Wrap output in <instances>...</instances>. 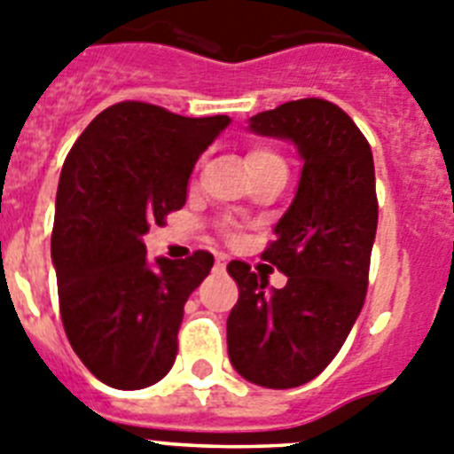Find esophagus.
Listing matches in <instances>:
<instances>
[{"label": "esophagus", "mask_w": 454, "mask_h": 454, "mask_svg": "<svg viewBox=\"0 0 454 454\" xmlns=\"http://www.w3.org/2000/svg\"><path fill=\"white\" fill-rule=\"evenodd\" d=\"M217 269H226V255H217V262H215Z\"/></svg>", "instance_id": "1"}]
</instances>
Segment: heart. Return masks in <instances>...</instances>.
Wrapping results in <instances>:
<instances>
[{"label": "heart", "instance_id": "heart-1", "mask_svg": "<svg viewBox=\"0 0 454 454\" xmlns=\"http://www.w3.org/2000/svg\"><path fill=\"white\" fill-rule=\"evenodd\" d=\"M247 167L248 171H257V169H267V167H285V162L283 158L278 156L276 151L267 149V146H255V149L248 151Z\"/></svg>", "mask_w": 454, "mask_h": 454}]
</instances>
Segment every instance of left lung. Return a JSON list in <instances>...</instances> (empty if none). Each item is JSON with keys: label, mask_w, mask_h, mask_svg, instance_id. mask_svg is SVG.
I'll list each match as a JSON object with an SVG mask.
<instances>
[{"label": "left lung", "mask_w": 454, "mask_h": 454, "mask_svg": "<svg viewBox=\"0 0 454 454\" xmlns=\"http://www.w3.org/2000/svg\"><path fill=\"white\" fill-rule=\"evenodd\" d=\"M248 130L292 142L303 171L262 253L287 285L267 289L264 273L228 264L239 287L228 357L253 385L292 389L333 362L364 305L378 228L373 153L344 110L314 97L257 113Z\"/></svg>", "instance_id": "left-lung-1"}]
</instances>
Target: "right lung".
Segmentation results:
<instances>
[{
  "instance_id": "obj_1",
  "label": "right lung",
  "mask_w": 454,
  "mask_h": 454,
  "mask_svg": "<svg viewBox=\"0 0 454 454\" xmlns=\"http://www.w3.org/2000/svg\"><path fill=\"white\" fill-rule=\"evenodd\" d=\"M228 124L121 101L65 158L51 232L60 318L81 362L113 389H145L174 366L183 308L215 257L151 264L142 235L185 206L192 169Z\"/></svg>"
}]
</instances>
